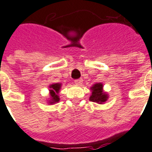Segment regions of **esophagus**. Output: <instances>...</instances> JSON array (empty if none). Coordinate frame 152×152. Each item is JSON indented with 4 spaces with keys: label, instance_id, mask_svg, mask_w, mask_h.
Returning a JSON list of instances; mask_svg holds the SVG:
<instances>
[{
    "label": "esophagus",
    "instance_id": "34e87169",
    "mask_svg": "<svg viewBox=\"0 0 152 152\" xmlns=\"http://www.w3.org/2000/svg\"><path fill=\"white\" fill-rule=\"evenodd\" d=\"M83 82V80L82 79H78V80H75V84L77 85V86H80Z\"/></svg>",
    "mask_w": 152,
    "mask_h": 152
}]
</instances>
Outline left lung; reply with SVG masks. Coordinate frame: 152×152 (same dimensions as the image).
I'll return each mask as SVG.
<instances>
[{"instance_id": "8db88e82", "label": "left lung", "mask_w": 152, "mask_h": 152, "mask_svg": "<svg viewBox=\"0 0 152 152\" xmlns=\"http://www.w3.org/2000/svg\"><path fill=\"white\" fill-rule=\"evenodd\" d=\"M91 95L89 97V100L99 104H104L109 96L108 94L103 90V85L102 83H96L92 87H90Z\"/></svg>"}]
</instances>
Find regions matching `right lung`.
<instances>
[{
  "instance_id": "obj_1",
  "label": "right lung",
  "mask_w": 152,
  "mask_h": 152,
  "mask_svg": "<svg viewBox=\"0 0 152 152\" xmlns=\"http://www.w3.org/2000/svg\"><path fill=\"white\" fill-rule=\"evenodd\" d=\"M50 99L48 100V103L49 104H55L57 102H59L60 98L58 96L59 94L60 89L62 87V84L61 83H53L51 84L50 86Z\"/></svg>"
}]
</instances>
